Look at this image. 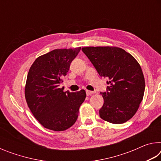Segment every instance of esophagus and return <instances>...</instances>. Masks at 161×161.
<instances>
[{
    "mask_svg": "<svg viewBox=\"0 0 161 161\" xmlns=\"http://www.w3.org/2000/svg\"><path fill=\"white\" fill-rule=\"evenodd\" d=\"M94 93V92H92V91H89V90H86V94L87 96H89V95L93 94Z\"/></svg>",
    "mask_w": 161,
    "mask_h": 161,
    "instance_id": "esophagus-1",
    "label": "esophagus"
}]
</instances>
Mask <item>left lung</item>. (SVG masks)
Here are the masks:
<instances>
[{
	"instance_id": "8db88e82",
	"label": "left lung",
	"mask_w": 161,
	"mask_h": 161,
	"mask_svg": "<svg viewBox=\"0 0 161 161\" xmlns=\"http://www.w3.org/2000/svg\"><path fill=\"white\" fill-rule=\"evenodd\" d=\"M83 53L101 77H107V92L99 110L103 120L124 124L135 115L145 91V80L138 62L131 54L117 47H86Z\"/></svg>"
}]
</instances>
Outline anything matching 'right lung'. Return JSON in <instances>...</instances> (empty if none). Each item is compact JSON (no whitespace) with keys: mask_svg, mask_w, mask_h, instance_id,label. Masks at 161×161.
<instances>
[{"mask_svg":"<svg viewBox=\"0 0 161 161\" xmlns=\"http://www.w3.org/2000/svg\"><path fill=\"white\" fill-rule=\"evenodd\" d=\"M80 50V47L56 49L38 57L30 68L25 87L26 102L35 118L46 129L62 131L77 121L85 91L64 92L59 86Z\"/></svg>","mask_w":161,"mask_h":161,"instance_id":"add662e5","label":"right lung"}]
</instances>
